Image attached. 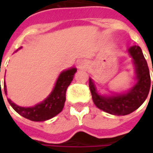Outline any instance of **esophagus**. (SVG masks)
<instances>
[{
	"label": "esophagus",
	"instance_id": "esophagus-1",
	"mask_svg": "<svg viewBox=\"0 0 153 153\" xmlns=\"http://www.w3.org/2000/svg\"><path fill=\"white\" fill-rule=\"evenodd\" d=\"M88 66V62L86 60H80L78 63V68L79 69H86Z\"/></svg>",
	"mask_w": 153,
	"mask_h": 153
}]
</instances>
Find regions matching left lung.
<instances>
[{"label": "left lung", "instance_id": "1", "mask_svg": "<svg viewBox=\"0 0 153 153\" xmlns=\"http://www.w3.org/2000/svg\"><path fill=\"white\" fill-rule=\"evenodd\" d=\"M128 51L133 58L136 79L138 80L136 84L128 93L117 94L115 96H102L97 92L96 87L92 79H89V88L94 104L99 109L111 115H125L134 111L144 102L151 87L149 69L141 48L138 46H133L128 48Z\"/></svg>", "mask_w": 153, "mask_h": 153}]
</instances>
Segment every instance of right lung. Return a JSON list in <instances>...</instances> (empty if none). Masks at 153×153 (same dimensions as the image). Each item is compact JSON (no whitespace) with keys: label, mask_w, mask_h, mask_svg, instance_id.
<instances>
[{"label":"right lung","mask_w":153,"mask_h":153,"mask_svg":"<svg viewBox=\"0 0 153 153\" xmlns=\"http://www.w3.org/2000/svg\"><path fill=\"white\" fill-rule=\"evenodd\" d=\"M76 71V68H70L61 72L50 95L42 102L38 103L33 107H22L15 104L10 99L8 98L7 100L12 108L23 117L33 121L47 120L58 115L63 109L67 88L72 82ZM4 91L6 94L7 90L5 82H4Z\"/></svg>","instance_id":"1"}]
</instances>
